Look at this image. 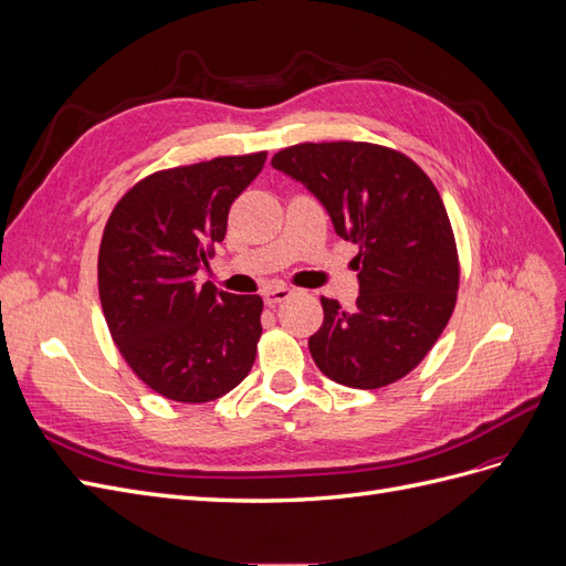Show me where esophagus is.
<instances>
[{"label":"esophagus","mask_w":566,"mask_h":566,"mask_svg":"<svg viewBox=\"0 0 566 566\" xmlns=\"http://www.w3.org/2000/svg\"><path fill=\"white\" fill-rule=\"evenodd\" d=\"M290 295H293V290H290V287H269L266 293H264V302H266L269 306H276L279 302L287 300Z\"/></svg>","instance_id":"esophagus-1"}]
</instances>
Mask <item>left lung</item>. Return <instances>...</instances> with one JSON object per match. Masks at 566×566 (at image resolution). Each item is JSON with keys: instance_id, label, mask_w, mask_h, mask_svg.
Returning a JSON list of instances; mask_svg holds the SVG:
<instances>
[{"instance_id": "8db88e82", "label": "left lung", "mask_w": 566, "mask_h": 566, "mask_svg": "<svg viewBox=\"0 0 566 566\" xmlns=\"http://www.w3.org/2000/svg\"><path fill=\"white\" fill-rule=\"evenodd\" d=\"M271 165L304 184L335 233L358 245L356 306L347 312L321 297L323 325L310 337L314 364L354 389L401 380L447 328L460 281L434 184L403 153L364 142L290 146Z\"/></svg>"}]
</instances>
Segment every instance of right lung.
<instances>
[{"label": "right lung", "instance_id": "add662e5", "mask_svg": "<svg viewBox=\"0 0 566 566\" xmlns=\"http://www.w3.org/2000/svg\"><path fill=\"white\" fill-rule=\"evenodd\" d=\"M266 153L214 158L142 179L119 198L98 250V297L136 378L165 399L205 403L250 373L262 297L198 283L224 241L233 200Z\"/></svg>", "mask_w": 566, "mask_h": 566}]
</instances>
